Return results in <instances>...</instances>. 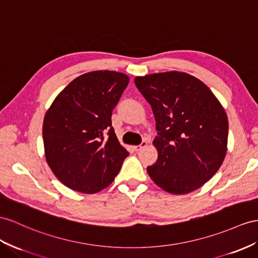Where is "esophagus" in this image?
Masks as SVG:
<instances>
[{
  "mask_svg": "<svg viewBox=\"0 0 258 258\" xmlns=\"http://www.w3.org/2000/svg\"><path fill=\"white\" fill-rule=\"evenodd\" d=\"M148 145V143H147V141H143V143L141 144V145H138V146H134L133 148H134V150L135 151H140V150H142L143 148H145Z\"/></svg>",
  "mask_w": 258,
  "mask_h": 258,
  "instance_id": "obj_1",
  "label": "esophagus"
}]
</instances>
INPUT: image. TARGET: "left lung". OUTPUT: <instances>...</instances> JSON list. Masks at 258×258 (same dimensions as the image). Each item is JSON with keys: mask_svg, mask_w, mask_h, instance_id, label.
<instances>
[{"mask_svg": "<svg viewBox=\"0 0 258 258\" xmlns=\"http://www.w3.org/2000/svg\"><path fill=\"white\" fill-rule=\"evenodd\" d=\"M134 82L156 118L158 159L147 168L151 180L175 195L200 188L226 158V110L206 85L187 73H156L136 76Z\"/></svg>", "mask_w": 258, "mask_h": 258, "instance_id": "left-lung-1", "label": "left lung"}]
</instances>
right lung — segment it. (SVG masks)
Returning a JSON list of instances; mask_svg holds the SVG:
<instances>
[{"label": "right lung", "mask_w": 258, "mask_h": 258, "mask_svg": "<svg viewBox=\"0 0 258 258\" xmlns=\"http://www.w3.org/2000/svg\"><path fill=\"white\" fill-rule=\"evenodd\" d=\"M130 77L114 71H95L76 77L45 112L44 155L65 186L95 194L114 181L128 151L112 127V110Z\"/></svg>", "instance_id": "add662e5"}]
</instances>
